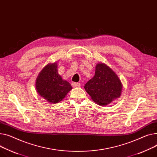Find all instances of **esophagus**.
<instances>
[{
  "instance_id": "1",
  "label": "esophagus",
  "mask_w": 157,
  "mask_h": 157,
  "mask_svg": "<svg viewBox=\"0 0 157 157\" xmlns=\"http://www.w3.org/2000/svg\"><path fill=\"white\" fill-rule=\"evenodd\" d=\"M72 86L73 88H76V87H79L81 86V84L80 83H78V82H72Z\"/></svg>"
}]
</instances>
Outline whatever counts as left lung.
<instances>
[{"mask_svg": "<svg viewBox=\"0 0 157 157\" xmlns=\"http://www.w3.org/2000/svg\"><path fill=\"white\" fill-rule=\"evenodd\" d=\"M85 89L93 101L105 106L121 97L122 85L110 67L100 62L96 66L95 76L86 82Z\"/></svg>", "mask_w": 157, "mask_h": 157, "instance_id": "obj_1", "label": "left lung"}]
</instances>
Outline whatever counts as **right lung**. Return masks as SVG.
<instances>
[{
  "label": "right lung",
  "mask_w": 157,
  "mask_h": 157,
  "mask_svg": "<svg viewBox=\"0 0 157 157\" xmlns=\"http://www.w3.org/2000/svg\"><path fill=\"white\" fill-rule=\"evenodd\" d=\"M36 89L48 102L57 103L65 98L72 86L59 75L57 63L54 62L48 64L39 73L36 80Z\"/></svg>",
  "instance_id": "1"
}]
</instances>
